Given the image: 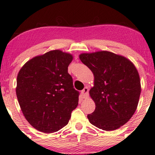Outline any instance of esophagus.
I'll use <instances>...</instances> for the list:
<instances>
[{"label": "esophagus", "instance_id": "34e87169", "mask_svg": "<svg viewBox=\"0 0 155 155\" xmlns=\"http://www.w3.org/2000/svg\"><path fill=\"white\" fill-rule=\"evenodd\" d=\"M88 91H89V89H88L87 87H85L81 91V94L84 98H87L88 97Z\"/></svg>", "mask_w": 155, "mask_h": 155}]
</instances>
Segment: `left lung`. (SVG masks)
Returning <instances> with one entry per match:
<instances>
[{"label":"left lung","mask_w":155,"mask_h":155,"mask_svg":"<svg viewBox=\"0 0 155 155\" xmlns=\"http://www.w3.org/2000/svg\"><path fill=\"white\" fill-rule=\"evenodd\" d=\"M80 59L95 77L90 95L95 110L88 114V120L105 131L118 129L129 121L137 107L141 92L137 70L130 60L108 51L82 53Z\"/></svg>","instance_id":"obj_1"}]
</instances>
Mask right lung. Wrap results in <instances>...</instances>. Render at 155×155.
Wrapping results in <instances>:
<instances>
[{
  "label": "right lung",
  "instance_id": "add662e5",
  "mask_svg": "<svg viewBox=\"0 0 155 155\" xmlns=\"http://www.w3.org/2000/svg\"><path fill=\"white\" fill-rule=\"evenodd\" d=\"M73 56L59 50L28 61L17 77L16 95L28 122L38 131L57 132L68 123L80 92L68 68Z\"/></svg>",
  "mask_w": 155,
  "mask_h": 155
}]
</instances>
